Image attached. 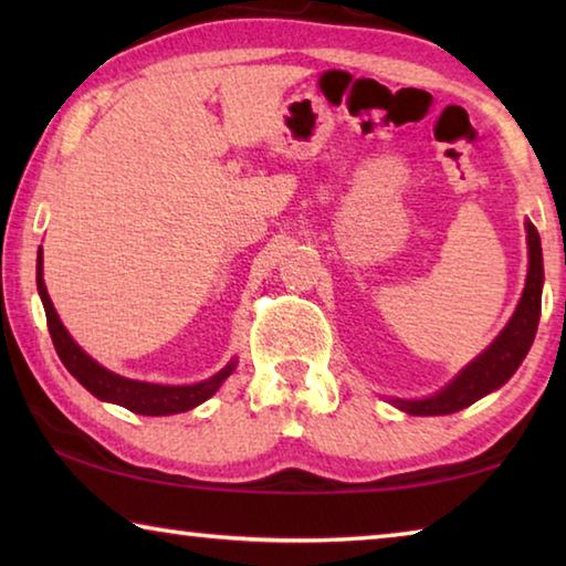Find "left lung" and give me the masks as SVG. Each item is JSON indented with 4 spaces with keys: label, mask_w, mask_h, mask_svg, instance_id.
Wrapping results in <instances>:
<instances>
[{
    "label": "left lung",
    "mask_w": 566,
    "mask_h": 566,
    "mask_svg": "<svg viewBox=\"0 0 566 566\" xmlns=\"http://www.w3.org/2000/svg\"><path fill=\"white\" fill-rule=\"evenodd\" d=\"M526 244H530V272H526L524 292L510 324L502 329L500 337L479 354L474 361H469L444 389L437 391V395L424 399H389L391 405L415 417L454 415V411L486 397L490 391L500 389L504 381L520 369L522 359L532 347L542 314V242L539 232H536V227L532 222H526Z\"/></svg>",
    "instance_id": "obj_1"
}]
</instances>
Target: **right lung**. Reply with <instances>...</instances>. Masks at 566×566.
<instances>
[{
  "instance_id": "obj_1",
  "label": "right lung",
  "mask_w": 566,
  "mask_h": 566,
  "mask_svg": "<svg viewBox=\"0 0 566 566\" xmlns=\"http://www.w3.org/2000/svg\"><path fill=\"white\" fill-rule=\"evenodd\" d=\"M36 290H40L44 314H46V327H50L54 349L60 354V359L70 375L80 381V385L92 391L94 397L102 401H112V405H119L124 409L134 411V415H147V417H165V415H179V411L195 409L202 405L214 391L222 387V381L232 375L237 367V359L227 364L222 371H217L214 377L205 381H197V385H149V381H137L127 379L102 367L99 361H94L87 352H84L80 344H76L70 332L64 329V324L56 314L54 304L46 294L44 276H42V247L40 256H36Z\"/></svg>"
}]
</instances>
